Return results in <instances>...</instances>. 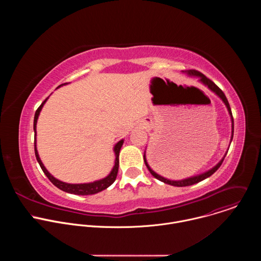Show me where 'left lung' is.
Here are the masks:
<instances>
[{
    "instance_id": "left-lung-1",
    "label": "left lung",
    "mask_w": 261,
    "mask_h": 261,
    "mask_svg": "<svg viewBox=\"0 0 261 261\" xmlns=\"http://www.w3.org/2000/svg\"><path fill=\"white\" fill-rule=\"evenodd\" d=\"M186 73H188L189 75H192V76H198L200 80H199V82H201L203 85H205L211 91H213L216 95H218L221 99H222V101L225 103V105H226V107H227V109H228V113H229V115H230V117H231V122H232V135H231V140H232V137H233V118H232V114H231V109H230V106H229V103H228V100H227V98H226V96L224 95V93L222 92V90L218 87V86H216L211 80H208L206 76H204L202 73H200L199 71H197V70H194V69H191V70H186L185 71ZM227 154V153H226ZM226 156V155H225ZM225 156L223 157V159L215 166V167H213L212 169H210L208 171H206V172H204V173H202V174H199V175H196V176H192V177H188V178H185V179H181V180H170V179H167V178H165V177H163V176H161V175H159L158 173H156L150 166H148V164H147V162H146V160H145V156H143V159H144V163H145V165H146V167H147V169H148V171H150L151 173H152V175L154 176V177H156L157 179H159V180H161V181H163V182H165V184H168V185H171V186H175V187H186V186H191V185H194V184H196V182H199V181H201V180H203V179H205L206 177H208V176H211L214 172H216L217 170H218V168L221 166V164H222V162H223V160H224V158H225Z\"/></svg>"
}]
</instances>
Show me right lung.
<instances>
[{
    "label": "right lung",
    "instance_id": "right-lung-1",
    "mask_svg": "<svg viewBox=\"0 0 261 261\" xmlns=\"http://www.w3.org/2000/svg\"><path fill=\"white\" fill-rule=\"evenodd\" d=\"M67 84V83H66ZM66 84H63V85H66ZM61 85V86H63ZM59 86V88L61 87ZM48 99V97L41 103V105L38 107V109L36 110L35 113V117H34V131H35V141H34V144H35V155H36V159L37 161H38L41 169L43 170V172L45 173V175L48 177V179L56 186L57 188L61 189L62 191H65L67 193H71V194H76V195H92V194H96L98 192H101L102 190H105L106 188H108L109 186L113 184L116 178H117V175H118V171H119V155H120V150L121 147L123 145V142L124 140H120L114 147V151L116 153V160H115V166L113 168V170L110 171V173L102 178V179H99V180H96V181H93V182H89V184H67V182H64V181H61L59 179H57L56 177H54L48 171L47 169L44 167L43 163L41 162L40 158H39V155H38V152H37V147H36V124H37V120H38V117H39V114L40 111L44 105V103L46 102V100Z\"/></svg>",
    "mask_w": 261,
    "mask_h": 261
}]
</instances>
